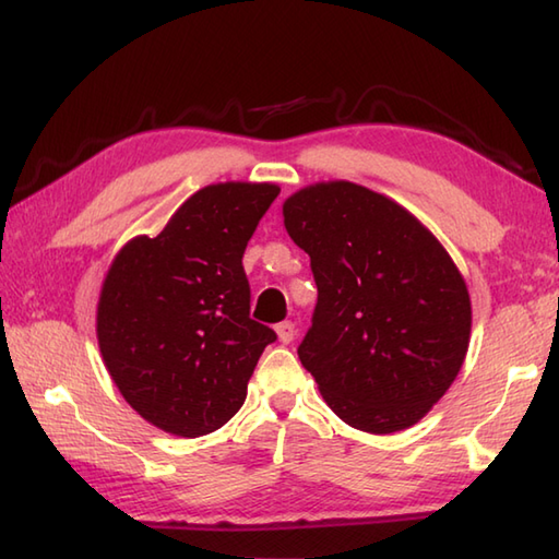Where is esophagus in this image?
<instances>
[{
	"instance_id": "1",
	"label": "esophagus",
	"mask_w": 559,
	"mask_h": 559,
	"mask_svg": "<svg viewBox=\"0 0 559 559\" xmlns=\"http://www.w3.org/2000/svg\"><path fill=\"white\" fill-rule=\"evenodd\" d=\"M276 334H278L281 343H290V341L295 338V334H298V329H295L293 322H281V324L276 326Z\"/></svg>"
}]
</instances>
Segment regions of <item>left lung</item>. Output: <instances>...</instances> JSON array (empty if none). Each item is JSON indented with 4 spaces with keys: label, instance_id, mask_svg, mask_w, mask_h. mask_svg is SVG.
I'll return each mask as SVG.
<instances>
[{
    "label": "left lung",
    "instance_id": "1",
    "mask_svg": "<svg viewBox=\"0 0 559 559\" xmlns=\"http://www.w3.org/2000/svg\"><path fill=\"white\" fill-rule=\"evenodd\" d=\"M283 218L317 283L305 370L355 430H406L468 350L471 300L454 261L396 201L353 182L300 189Z\"/></svg>",
    "mask_w": 559,
    "mask_h": 559
}]
</instances>
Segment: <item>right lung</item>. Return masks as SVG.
Returning <instances> with one entry per match:
<instances>
[{"label":"right lung","instance_id":"add662e5","mask_svg":"<svg viewBox=\"0 0 559 559\" xmlns=\"http://www.w3.org/2000/svg\"><path fill=\"white\" fill-rule=\"evenodd\" d=\"M276 185L199 189L156 235L129 242L98 302V343L129 406L160 430L201 437L240 411L276 331L249 317L242 254Z\"/></svg>","mask_w":559,"mask_h":559}]
</instances>
